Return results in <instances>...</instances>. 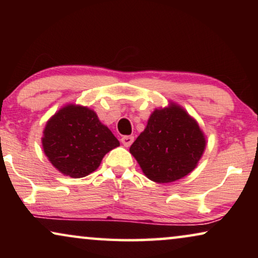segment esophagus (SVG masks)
I'll list each match as a JSON object with an SVG mask.
<instances>
[{"label": "esophagus", "mask_w": 258, "mask_h": 258, "mask_svg": "<svg viewBox=\"0 0 258 258\" xmlns=\"http://www.w3.org/2000/svg\"><path fill=\"white\" fill-rule=\"evenodd\" d=\"M121 142H122L123 146L128 148V147L132 146V143L134 142V137L133 136H123L121 139Z\"/></svg>", "instance_id": "obj_1"}]
</instances>
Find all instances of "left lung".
I'll list each match as a JSON object with an SVG mask.
<instances>
[{"label":"left lung","instance_id":"obj_1","mask_svg":"<svg viewBox=\"0 0 258 258\" xmlns=\"http://www.w3.org/2000/svg\"><path fill=\"white\" fill-rule=\"evenodd\" d=\"M207 146L199 123L181 105L156 108L146 129L130 147L143 174L156 183H171L197 167Z\"/></svg>","mask_w":258,"mask_h":258}]
</instances>
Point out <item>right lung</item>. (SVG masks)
<instances>
[{"label":"right lung","mask_w":258,"mask_h":258,"mask_svg":"<svg viewBox=\"0 0 258 258\" xmlns=\"http://www.w3.org/2000/svg\"><path fill=\"white\" fill-rule=\"evenodd\" d=\"M118 146V140L101 123L96 112L79 104H67L56 111L48 119L42 137L49 162L73 178L96 170L104 155Z\"/></svg>","instance_id":"obj_1"}]
</instances>
